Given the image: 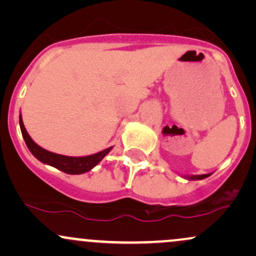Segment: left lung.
Masks as SVG:
<instances>
[{
  "mask_svg": "<svg viewBox=\"0 0 256 256\" xmlns=\"http://www.w3.org/2000/svg\"><path fill=\"white\" fill-rule=\"evenodd\" d=\"M210 173H207V174H196V176H183V178L188 179V180H201V179H204L210 177Z\"/></svg>",
  "mask_w": 256,
  "mask_h": 256,
  "instance_id": "1",
  "label": "left lung"
}]
</instances>
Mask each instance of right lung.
<instances>
[{
	"mask_svg": "<svg viewBox=\"0 0 256 256\" xmlns=\"http://www.w3.org/2000/svg\"><path fill=\"white\" fill-rule=\"evenodd\" d=\"M19 124L22 137H24L26 146H28L31 154L34 155L37 160H40V162L55 167V168L60 170V171L68 173V174H82V173L91 171V170H92L96 165H98V164L104 160L106 155L113 149V146H110V148L104 149V150L96 152V154L86 155V156H66V155L56 154V152L46 150V149H43L42 146H38L37 143L32 140L30 134L26 131L24 122H22V114L19 116Z\"/></svg>",
	"mask_w": 256,
	"mask_h": 256,
	"instance_id": "1",
	"label": "right lung"
}]
</instances>
